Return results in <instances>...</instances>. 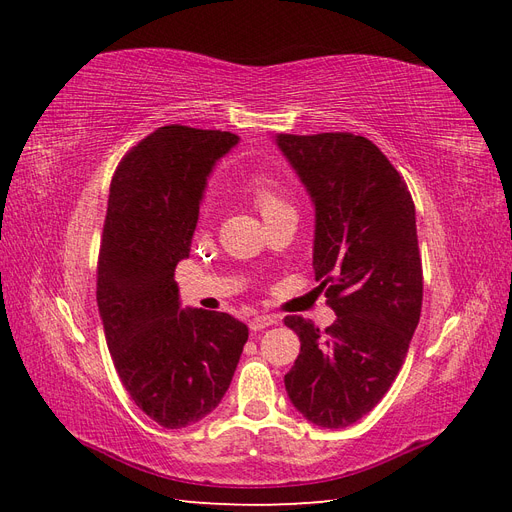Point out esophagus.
<instances>
[{
    "label": "esophagus",
    "mask_w": 512,
    "mask_h": 512,
    "mask_svg": "<svg viewBox=\"0 0 512 512\" xmlns=\"http://www.w3.org/2000/svg\"><path fill=\"white\" fill-rule=\"evenodd\" d=\"M275 322H277L275 316H254V318L250 320V329H252V331H262V329L271 327V324H275Z\"/></svg>",
    "instance_id": "esophagus-1"
}]
</instances>
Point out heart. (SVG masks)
I'll return each instance as SVG.
<instances>
[{"instance_id": "1", "label": "heart", "mask_w": 512, "mask_h": 512, "mask_svg": "<svg viewBox=\"0 0 512 512\" xmlns=\"http://www.w3.org/2000/svg\"><path fill=\"white\" fill-rule=\"evenodd\" d=\"M247 194H250L254 207L260 211L262 218H267L273 211L288 207L282 196V188L267 175H254L247 181Z\"/></svg>"}]
</instances>
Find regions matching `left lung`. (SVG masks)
Returning <instances> with one entry per match:
<instances>
[{
    "label": "left lung",
    "instance_id": "obj_1",
    "mask_svg": "<svg viewBox=\"0 0 512 512\" xmlns=\"http://www.w3.org/2000/svg\"><path fill=\"white\" fill-rule=\"evenodd\" d=\"M316 207L314 271L337 320L286 316L301 352L284 384L307 421L339 429L391 389L421 318L423 265L408 185L365 136L277 134Z\"/></svg>",
    "mask_w": 512,
    "mask_h": 512
}]
</instances>
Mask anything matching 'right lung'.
I'll list each match as a JSON object with an SVG mask.
<instances>
[{"instance_id":"1","label":"right lung","mask_w":512,"mask_h":512,"mask_svg":"<svg viewBox=\"0 0 512 512\" xmlns=\"http://www.w3.org/2000/svg\"><path fill=\"white\" fill-rule=\"evenodd\" d=\"M239 143L173 123L119 162L98 258V307L119 380L149 418L181 429L220 404L247 342L224 312L181 309L175 269L190 256L213 164Z\"/></svg>"}]
</instances>
